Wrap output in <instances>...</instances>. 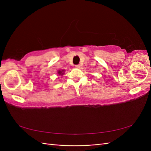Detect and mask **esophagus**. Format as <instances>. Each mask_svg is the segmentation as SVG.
Instances as JSON below:
<instances>
[{
  "label": "esophagus",
  "instance_id": "obj_1",
  "mask_svg": "<svg viewBox=\"0 0 151 151\" xmlns=\"http://www.w3.org/2000/svg\"><path fill=\"white\" fill-rule=\"evenodd\" d=\"M80 67H81L80 65H75V67L77 68H79Z\"/></svg>",
  "mask_w": 151,
  "mask_h": 151
}]
</instances>
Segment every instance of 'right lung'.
I'll return each mask as SVG.
<instances>
[{"mask_svg": "<svg viewBox=\"0 0 151 151\" xmlns=\"http://www.w3.org/2000/svg\"><path fill=\"white\" fill-rule=\"evenodd\" d=\"M64 72V70H58V74H59V75H63V74H64V72Z\"/></svg>", "mask_w": 151, "mask_h": 151, "instance_id": "add662e5", "label": "right lung"}]
</instances>
